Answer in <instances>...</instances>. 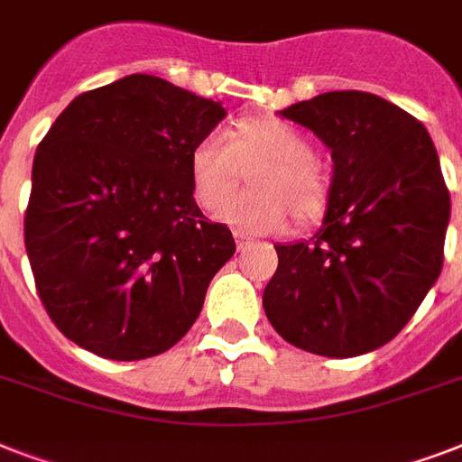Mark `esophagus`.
<instances>
[{
  "instance_id": "34e87169",
  "label": "esophagus",
  "mask_w": 462,
  "mask_h": 462,
  "mask_svg": "<svg viewBox=\"0 0 462 462\" xmlns=\"http://www.w3.org/2000/svg\"><path fill=\"white\" fill-rule=\"evenodd\" d=\"M252 246V239L245 237V235H237V249L239 252H245V249H249Z\"/></svg>"
}]
</instances>
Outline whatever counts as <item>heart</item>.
<instances>
[{
  "instance_id": "obj_1",
  "label": "heart",
  "mask_w": 462,
  "mask_h": 462,
  "mask_svg": "<svg viewBox=\"0 0 462 462\" xmlns=\"http://www.w3.org/2000/svg\"><path fill=\"white\" fill-rule=\"evenodd\" d=\"M249 171L252 189L226 198ZM189 181L203 210L220 208V220L254 235L282 232L290 216L311 223L328 203V177L314 158L307 134L278 117L239 119L223 136L206 134L189 153Z\"/></svg>"
}]
</instances>
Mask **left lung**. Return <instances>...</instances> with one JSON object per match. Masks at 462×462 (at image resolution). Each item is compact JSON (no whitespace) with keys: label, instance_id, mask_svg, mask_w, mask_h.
I'll return each mask as SVG.
<instances>
[{"label":"left lung","instance_id":"left-lung-1","mask_svg":"<svg viewBox=\"0 0 462 462\" xmlns=\"http://www.w3.org/2000/svg\"><path fill=\"white\" fill-rule=\"evenodd\" d=\"M281 115L330 148L333 181L321 230L275 246L263 309L300 350L357 357L393 340L441 273L451 196L437 148L420 119L362 90Z\"/></svg>","mask_w":462,"mask_h":462}]
</instances>
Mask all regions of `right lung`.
I'll return each mask as SVG.
<instances>
[{"label":"right lung","instance_id":"obj_1","mask_svg":"<svg viewBox=\"0 0 462 462\" xmlns=\"http://www.w3.org/2000/svg\"><path fill=\"white\" fill-rule=\"evenodd\" d=\"M220 103L151 74L74 97L40 141L25 252L54 326L97 357H155L187 336L235 254L196 206L189 153Z\"/></svg>","mask_w":462,"mask_h":462}]
</instances>
